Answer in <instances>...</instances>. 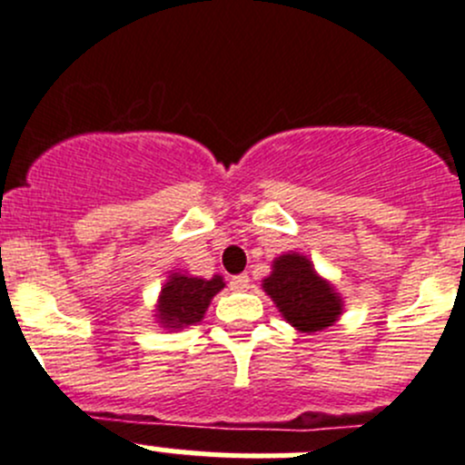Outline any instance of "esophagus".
<instances>
[{
	"mask_svg": "<svg viewBox=\"0 0 465 465\" xmlns=\"http://www.w3.org/2000/svg\"><path fill=\"white\" fill-rule=\"evenodd\" d=\"M229 285H232V290H238V292H245V290H250V276H247V274L232 276Z\"/></svg>",
	"mask_w": 465,
	"mask_h": 465,
	"instance_id": "esophagus-1",
	"label": "esophagus"
}]
</instances>
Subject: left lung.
<instances>
[{"mask_svg":"<svg viewBox=\"0 0 465 465\" xmlns=\"http://www.w3.org/2000/svg\"><path fill=\"white\" fill-rule=\"evenodd\" d=\"M262 288L281 315L303 332L332 326L341 312L340 297L315 274L306 256L285 254L274 261V272L267 276Z\"/></svg>","mask_w":465,"mask_h":465,"instance_id":"obj_1","label":"left lung"}]
</instances>
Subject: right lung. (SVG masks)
<instances>
[{"label": "right lung", "mask_w": 465, "mask_h": 465, "mask_svg": "<svg viewBox=\"0 0 465 465\" xmlns=\"http://www.w3.org/2000/svg\"><path fill=\"white\" fill-rule=\"evenodd\" d=\"M224 288V281L220 276L213 279H198V276L173 274L171 281L162 288L159 297V320L163 328H184L193 326L204 317L209 302L215 292Z\"/></svg>", "instance_id": "obj_1"}]
</instances>
